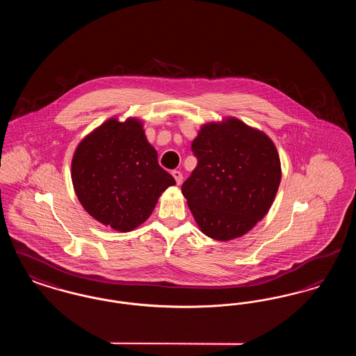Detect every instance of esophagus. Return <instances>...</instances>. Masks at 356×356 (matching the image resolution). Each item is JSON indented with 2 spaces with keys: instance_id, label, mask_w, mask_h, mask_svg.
I'll use <instances>...</instances> for the list:
<instances>
[{
  "instance_id": "esophagus-1",
  "label": "esophagus",
  "mask_w": 356,
  "mask_h": 356,
  "mask_svg": "<svg viewBox=\"0 0 356 356\" xmlns=\"http://www.w3.org/2000/svg\"><path fill=\"white\" fill-rule=\"evenodd\" d=\"M172 176L175 177L177 186H180L183 183V173L180 170H172Z\"/></svg>"
}]
</instances>
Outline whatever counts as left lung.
I'll use <instances>...</instances> for the list:
<instances>
[{"label": "left lung", "instance_id": "left-lung-1", "mask_svg": "<svg viewBox=\"0 0 356 356\" xmlns=\"http://www.w3.org/2000/svg\"><path fill=\"white\" fill-rule=\"evenodd\" d=\"M197 165L181 186L202 232L231 240L268 212L282 179L271 138L237 119L211 122L192 143Z\"/></svg>", "mask_w": 356, "mask_h": 356}]
</instances>
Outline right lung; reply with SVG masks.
Returning a JSON list of instances; mask_svg holds the SVG:
<instances>
[{
	"instance_id": "1",
	"label": "right lung",
	"mask_w": 356,
	"mask_h": 356,
	"mask_svg": "<svg viewBox=\"0 0 356 356\" xmlns=\"http://www.w3.org/2000/svg\"><path fill=\"white\" fill-rule=\"evenodd\" d=\"M72 181L85 211L121 232L147 220L160 195L176 184L136 119L108 120L86 136L72 160Z\"/></svg>"
}]
</instances>
